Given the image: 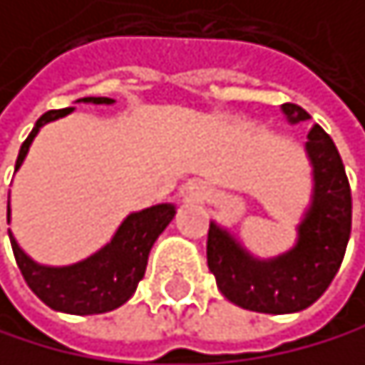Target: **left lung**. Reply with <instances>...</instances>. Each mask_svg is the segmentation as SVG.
Masks as SVG:
<instances>
[{
  "instance_id": "8db88e82",
  "label": "left lung",
  "mask_w": 365,
  "mask_h": 365,
  "mask_svg": "<svg viewBox=\"0 0 365 365\" xmlns=\"http://www.w3.org/2000/svg\"><path fill=\"white\" fill-rule=\"evenodd\" d=\"M287 122L308 120V111L287 102L281 106ZM312 165V200L297 230V245L274 259L254 256L210 222L207 265L227 301L265 314H289L310 308L326 292L341 267L352 222L350 185L332 138L314 124L305 143Z\"/></svg>"
}]
</instances>
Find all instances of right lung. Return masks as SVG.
<instances>
[{
	"instance_id": "add662e5",
	"label": "right lung",
	"mask_w": 365,
	"mask_h": 365,
	"mask_svg": "<svg viewBox=\"0 0 365 365\" xmlns=\"http://www.w3.org/2000/svg\"><path fill=\"white\" fill-rule=\"evenodd\" d=\"M78 102L113 104L111 98H82ZM71 111L73 106L60 111H48L37 120L33 131L24 140L19 149L15 171L26 158L31 143L39 133V129L46 122L64 118ZM173 216H176V207L171 202L153 205L143 212H133L122 220V225L118 227L113 238L102 250L91 254L88 259L80 263L62 267L35 263L17 245L11 230H8V236H11L13 254L24 281L29 283V287L48 308L66 314H102L120 308L122 303H127L133 297L140 279L145 277L147 259L155 238L165 232ZM8 220H11V202H8Z\"/></svg>"
}]
</instances>
